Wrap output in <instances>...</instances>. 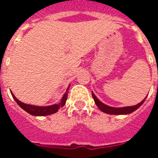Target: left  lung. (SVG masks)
Here are the masks:
<instances>
[{
	"mask_svg": "<svg viewBox=\"0 0 158 158\" xmlns=\"http://www.w3.org/2000/svg\"><path fill=\"white\" fill-rule=\"evenodd\" d=\"M92 95H93V98L94 100L95 103H96V106L100 108V111H102L103 112L107 113V114H110V115H128V114H131L133 111H135V110H137L142 105L143 103H144L145 100L146 99L147 96H146V98L143 100L139 103V104H136V105L134 106H128V107H110L108 105H106L104 103H102L99 99H97L96 96H95L94 93L92 92Z\"/></svg>",
	"mask_w": 158,
	"mask_h": 158,
	"instance_id": "obj_1",
	"label": "left lung"
}]
</instances>
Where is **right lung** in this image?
<instances>
[{"instance_id": "1", "label": "right lung", "mask_w": 158, "mask_h": 158, "mask_svg": "<svg viewBox=\"0 0 158 158\" xmlns=\"http://www.w3.org/2000/svg\"><path fill=\"white\" fill-rule=\"evenodd\" d=\"M69 86H70V85L67 88L66 92H65V94L62 96V98L60 103L50 106H43H43L41 107V106H35L31 105V104H24V103H23V102L18 100L16 96H14L12 91H11V94H12V97L15 100V101L17 103L18 105L21 107L22 109L24 110L25 111H27V113H29L30 115H35V116H44V115H50L51 114H54V113L57 112L60 109V107H62L65 105L67 97H68V91H69Z\"/></svg>"}]
</instances>
